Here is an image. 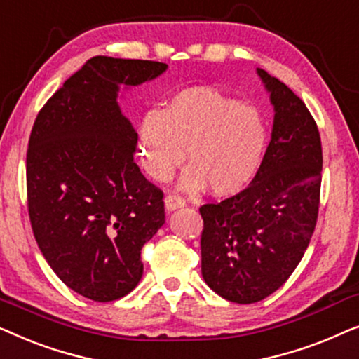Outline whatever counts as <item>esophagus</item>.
Here are the masks:
<instances>
[{"instance_id": "obj_1", "label": "esophagus", "mask_w": 359, "mask_h": 359, "mask_svg": "<svg viewBox=\"0 0 359 359\" xmlns=\"http://www.w3.org/2000/svg\"><path fill=\"white\" fill-rule=\"evenodd\" d=\"M184 205V201L180 198V196L176 194H168L165 198V209L168 210V212H171V210H176L180 208H183Z\"/></svg>"}]
</instances>
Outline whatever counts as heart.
Masks as SVG:
<instances>
[{"mask_svg": "<svg viewBox=\"0 0 359 359\" xmlns=\"http://www.w3.org/2000/svg\"><path fill=\"white\" fill-rule=\"evenodd\" d=\"M268 144L262 114L212 88H186L161 111H149L139 126L142 165L151 178L166 181L183 163L186 193L209 186L219 198L237 194L255 178Z\"/></svg>", "mask_w": 359, "mask_h": 359, "instance_id": "heart-1", "label": "heart"}]
</instances>
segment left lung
<instances>
[{
    "mask_svg": "<svg viewBox=\"0 0 359 359\" xmlns=\"http://www.w3.org/2000/svg\"><path fill=\"white\" fill-rule=\"evenodd\" d=\"M257 73L274 109L266 154L248 188L199 209L203 278L237 304L262 301L287 281L311 242L320 203L316 121L284 83L262 68Z\"/></svg>",
    "mask_w": 359,
    "mask_h": 359,
    "instance_id": "obj_1",
    "label": "left lung"
}]
</instances>
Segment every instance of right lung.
<instances>
[{
    "mask_svg": "<svg viewBox=\"0 0 359 359\" xmlns=\"http://www.w3.org/2000/svg\"><path fill=\"white\" fill-rule=\"evenodd\" d=\"M166 68L93 57L34 122L26 158L34 237L57 276L91 301H116L139 284L140 250L165 224L163 193L134 161L139 135L117 96Z\"/></svg>",
    "mask_w": 359,
    "mask_h": 359,
    "instance_id": "obj_1",
    "label": "right lung"
}]
</instances>
